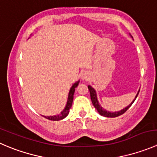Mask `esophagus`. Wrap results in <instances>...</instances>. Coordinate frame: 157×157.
I'll return each instance as SVG.
<instances>
[{
  "instance_id": "obj_1",
  "label": "esophagus",
  "mask_w": 157,
  "mask_h": 157,
  "mask_svg": "<svg viewBox=\"0 0 157 157\" xmlns=\"http://www.w3.org/2000/svg\"><path fill=\"white\" fill-rule=\"evenodd\" d=\"M86 78H87V77H86V75H85V74H83V75L82 76V79H83V80H86Z\"/></svg>"
}]
</instances>
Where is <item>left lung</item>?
Returning a JSON list of instances; mask_svg holds the SVG:
<instances>
[{
    "instance_id": "left-lung-1",
    "label": "left lung",
    "mask_w": 157,
    "mask_h": 157,
    "mask_svg": "<svg viewBox=\"0 0 157 157\" xmlns=\"http://www.w3.org/2000/svg\"><path fill=\"white\" fill-rule=\"evenodd\" d=\"M88 89H89V90H90L91 101H92L93 105L94 106V107L97 109V110L98 111V113L100 114V115L103 116V117H119V116L122 115V114H124V113H125L126 111H127V109H128L131 106V105L133 104V103L134 102V100H136V98L137 97L138 94H139V92H140V90L138 91V93H137V94H136V97H135L134 100L132 101V103H130L129 106H127V107H125L124 109H123L122 110H120V111H118V112H109V111H107V110H105V109H103V107H101V106H100L98 101H97L96 91L94 90V88H93L91 86H88Z\"/></svg>"
}]
</instances>
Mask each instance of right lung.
Segmentation results:
<instances>
[{"label":"right lung","mask_w":157,"mask_h":157,"mask_svg":"<svg viewBox=\"0 0 157 157\" xmlns=\"http://www.w3.org/2000/svg\"><path fill=\"white\" fill-rule=\"evenodd\" d=\"M79 81L76 82L74 85L72 86V87L71 88L69 92V96H68V100H67V103L66 107L64 108L63 111L60 113L59 115H56V116H50V117H45V116H43L44 117H45L46 119L50 120V121H60V120L63 119L67 116L68 115L69 113L70 109H71V106H72L73 103V100H74V92H75V88L77 87V85H78Z\"/></svg>","instance_id":"1"}]
</instances>
